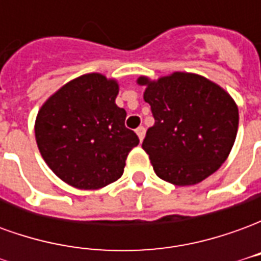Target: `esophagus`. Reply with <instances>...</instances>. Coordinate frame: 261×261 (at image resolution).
I'll return each mask as SVG.
<instances>
[{"instance_id":"34e87169","label":"esophagus","mask_w":261,"mask_h":261,"mask_svg":"<svg viewBox=\"0 0 261 261\" xmlns=\"http://www.w3.org/2000/svg\"><path fill=\"white\" fill-rule=\"evenodd\" d=\"M137 136H138V138H140V141H142L144 140V137H145V128L142 127V125H140L138 128L136 130Z\"/></svg>"}]
</instances>
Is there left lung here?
I'll return each mask as SVG.
<instances>
[{
  "label": "left lung",
  "instance_id": "8db88e82",
  "mask_svg": "<svg viewBox=\"0 0 261 261\" xmlns=\"http://www.w3.org/2000/svg\"><path fill=\"white\" fill-rule=\"evenodd\" d=\"M144 100L155 124L149 127L142 149L153 170L175 186H193L221 168L235 142L239 112L228 92L213 81L192 72H173L151 81Z\"/></svg>",
  "mask_w": 261,
  "mask_h": 261
}]
</instances>
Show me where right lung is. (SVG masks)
Listing matches in <instances>:
<instances>
[{
	"label": "right lung",
	"instance_id": "right-lung-1",
	"mask_svg": "<svg viewBox=\"0 0 261 261\" xmlns=\"http://www.w3.org/2000/svg\"><path fill=\"white\" fill-rule=\"evenodd\" d=\"M119 84L99 72L81 75L48 97L37 113L35 136L44 162L81 190H97L121 177L138 137L116 105Z\"/></svg>",
	"mask_w": 261,
	"mask_h": 261
}]
</instances>
